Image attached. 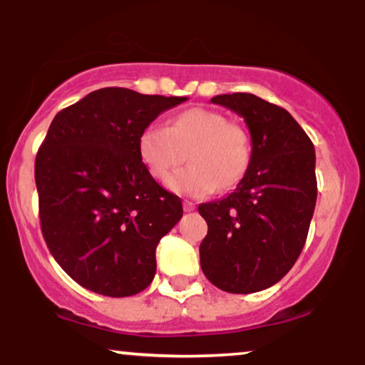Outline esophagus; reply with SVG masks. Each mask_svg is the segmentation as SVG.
<instances>
[{"label":"esophagus","instance_id":"obj_1","mask_svg":"<svg viewBox=\"0 0 365 365\" xmlns=\"http://www.w3.org/2000/svg\"><path fill=\"white\" fill-rule=\"evenodd\" d=\"M183 209H185L187 212L194 211V209H195V204H194V202H190V200H183Z\"/></svg>","mask_w":365,"mask_h":365}]
</instances>
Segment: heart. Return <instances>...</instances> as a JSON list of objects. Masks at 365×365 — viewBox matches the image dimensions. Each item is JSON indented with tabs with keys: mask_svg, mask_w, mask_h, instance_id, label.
I'll return each instance as SVG.
<instances>
[{
	"mask_svg": "<svg viewBox=\"0 0 365 365\" xmlns=\"http://www.w3.org/2000/svg\"><path fill=\"white\" fill-rule=\"evenodd\" d=\"M188 154L187 168L168 178L170 190L204 197L240 182L250 163V142L223 113L192 108L171 120L170 127L149 125L139 137V156L156 180H165Z\"/></svg>",
	"mask_w": 365,
	"mask_h": 365,
	"instance_id": "obj_1",
	"label": "heart"
}]
</instances>
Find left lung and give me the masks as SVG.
Here are the masks:
<instances>
[{"label":"left lung","instance_id":"obj_1","mask_svg":"<svg viewBox=\"0 0 365 365\" xmlns=\"http://www.w3.org/2000/svg\"><path fill=\"white\" fill-rule=\"evenodd\" d=\"M211 103L245 120L252 153L235 190L199 206L207 223L200 267L223 292H261L292 269L307 240L317 199L314 144L290 113L257 96L221 94Z\"/></svg>","mask_w":365,"mask_h":365}]
</instances>
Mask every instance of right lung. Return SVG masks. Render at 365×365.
Segmentation results:
<instances>
[{
	"instance_id": "obj_1",
	"label": "right lung",
	"mask_w": 365,
	"mask_h": 365,
	"mask_svg": "<svg viewBox=\"0 0 365 365\" xmlns=\"http://www.w3.org/2000/svg\"><path fill=\"white\" fill-rule=\"evenodd\" d=\"M183 101L106 87L49 125L36 156L41 230L63 271L87 290L128 297L153 282L156 247L183 207L145 170L139 137Z\"/></svg>"
}]
</instances>
